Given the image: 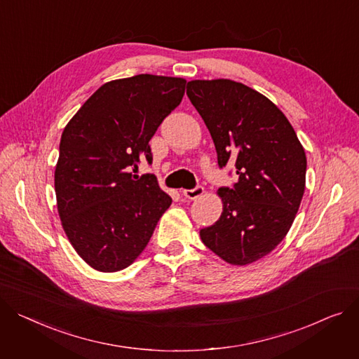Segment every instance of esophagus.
Instances as JSON below:
<instances>
[{"instance_id": "1", "label": "esophagus", "mask_w": 359, "mask_h": 359, "mask_svg": "<svg viewBox=\"0 0 359 359\" xmlns=\"http://www.w3.org/2000/svg\"><path fill=\"white\" fill-rule=\"evenodd\" d=\"M203 192H205V190H203L202 186H196L195 189H184L182 194H183L184 198H187L190 201H195V199L201 198L203 195Z\"/></svg>"}]
</instances>
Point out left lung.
I'll return each mask as SVG.
<instances>
[{"instance_id": "left-lung-1", "label": "left lung", "mask_w": 359, "mask_h": 359, "mask_svg": "<svg viewBox=\"0 0 359 359\" xmlns=\"http://www.w3.org/2000/svg\"><path fill=\"white\" fill-rule=\"evenodd\" d=\"M190 102L205 121L218 164L235 161L238 182L221 187L222 213L201 229L224 261L247 266L287 235L306 184V154L289 119L264 95L229 79L190 81Z\"/></svg>"}]
</instances>
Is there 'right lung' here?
Wrapping results in <instances>:
<instances>
[{"label": "right lung", "instance_id": "add662e5", "mask_svg": "<svg viewBox=\"0 0 359 359\" xmlns=\"http://www.w3.org/2000/svg\"><path fill=\"white\" fill-rule=\"evenodd\" d=\"M182 78L135 75L104 83L63 130L55 170L62 226L92 269L131 266L150 241L172 198L154 175L128 173L151 163L149 141L180 102Z\"/></svg>", "mask_w": 359, "mask_h": 359}]
</instances>
